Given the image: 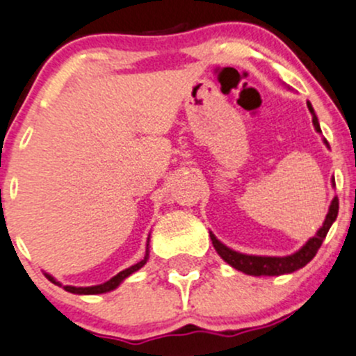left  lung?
<instances>
[{
    "instance_id": "left-lung-1",
    "label": "left lung",
    "mask_w": 356,
    "mask_h": 356,
    "mask_svg": "<svg viewBox=\"0 0 356 356\" xmlns=\"http://www.w3.org/2000/svg\"><path fill=\"white\" fill-rule=\"evenodd\" d=\"M307 107H309L310 114H312V122H314V128L321 133V126L319 121H317V115L314 112L312 104L307 102ZM324 143L327 145V141L324 140ZM338 209H339V200L338 196L332 200L331 207H329V213L324 220L323 227L319 228L316 235L310 238L307 244L302 247L298 252L291 254V256L286 257H263V256H247V254H241V252H235V250L228 249L227 245H223L215 235L209 232V237H211L213 247L216 249V252L220 254L225 263L230 264L232 268L238 269V271L245 273V275H252V276H280V275H286V273H293L297 269L304 268L307 263L314 259V256L317 254L319 247L323 245L324 238H326L329 228H331L332 222L336 220L338 216Z\"/></svg>"
}]
</instances>
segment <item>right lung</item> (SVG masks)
I'll use <instances>...</instances> for the list:
<instances>
[{"label": "right lung", "instance_id": "add662e5", "mask_svg": "<svg viewBox=\"0 0 356 356\" xmlns=\"http://www.w3.org/2000/svg\"><path fill=\"white\" fill-rule=\"evenodd\" d=\"M147 259H148V250H147V256H145V259H141L140 263L134 264V266H131V268H128V269H124V271L118 273V275H115L114 278H111L109 282L102 283V285H97V286H87V288H76V286H63V288H65L66 291H70V293H78V295L106 293V291H111V290H114L115 286H119V283H121L122 280H124V278H128L129 275H133L134 271H138V269H140L141 266H143L145 263H147ZM46 276H47V278L51 280L52 283H56V282H54V278H52V276H49V275H46ZM56 285H58V283H56Z\"/></svg>", "mask_w": 356, "mask_h": 356}]
</instances>
